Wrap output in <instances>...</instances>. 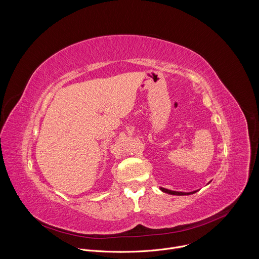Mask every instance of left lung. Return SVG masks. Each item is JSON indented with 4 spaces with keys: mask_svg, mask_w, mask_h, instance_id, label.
<instances>
[{
    "mask_svg": "<svg viewBox=\"0 0 259 259\" xmlns=\"http://www.w3.org/2000/svg\"><path fill=\"white\" fill-rule=\"evenodd\" d=\"M160 190L163 192V193H166V194H169V195H174V196H189V195H193L195 193H197L199 190L197 191H194V192H189V193H186V192H176V191H171V190H168V189H165V188H160Z\"/></svg>",
    "mask_w": 259,
    "mask_h": 259,
    "instance_id": "8db88e82",
    "label": "left lung"
}]
</instances>
